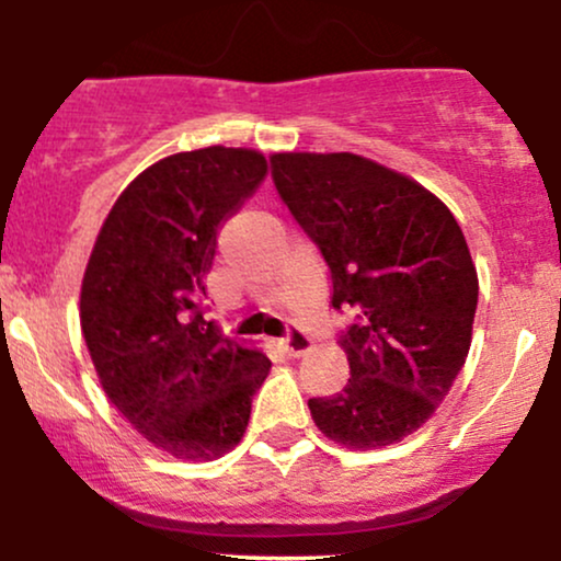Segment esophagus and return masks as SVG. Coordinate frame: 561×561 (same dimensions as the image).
Here are the masks:
<instances>
[{
	"label": "esophagus",
	"instance_id": "esophagus-1",
	"mask_svg": "<svg viewBox=\"0 0 561 561\" xmlns=\"http://www.w3.org/2000/svg\"><path fill=\"white\" fill-rule=\"evenodd\" d=\"M282 347L287 351V356L300 358L302 353L311 351V337H308V334L300 332V330H289L287 337L282 340Z\"/></svg>",
	"mask_w": 561,
	"mask_h": 561
}]
</instances>
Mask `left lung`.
<instances>
[{
  "label": "left lung",
  "instance_id": "1",
  "mask_svg": "<svg viewBox=\"0 0 561 561\" xmlns=\"http://www.w3.org/2000/svg\"><path fill=\"white\" fill-rule=\"evenodd\" d=\"M276 192L317 242L351 379L311 398L313 422L345 448H382L416 433L467 362L478 272L456 218L433 192L353 152H276Z\"/></svg>",
  "mask_w": 561,
  "mask_h": 561
}]
</instances>
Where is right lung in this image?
Segmentation results:
<instances>
[{
    "instance_id": "1",
    "label": "right lung",
    "mask_w": 561,
    "mask_h": 561,
    "mask_svg": "<svg viewBox=\"0 0 561 561\" xmlns=\"http://www.w3.org/2000/svg\"><path fill=\"white\" fill-rule=\"evenodd\" d=\"M244 147L176 152L121 192L81 282V332L111 403L152 446L214 461L242 440L272 362L203 319L218 229L266 179Z\"/></svg>"
}]
</instances>
